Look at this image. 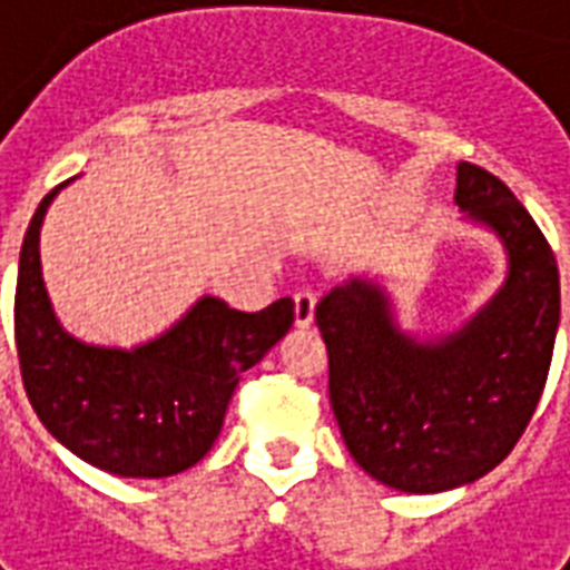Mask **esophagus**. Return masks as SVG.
I'll list each match as a JSON object with an SVG mask.
<instances>
[{"label": "esophagus", "mask_w": 570, "mask_h": 570, "mask_svg": "<svg viewBox=\"0 0 570 570\" xmlns=\"http://www.w3.org/2000/svg\"><path fill=\"white\" fill-rule=\"evenodd\" d=\"M293 302H295V325H298V328L313 325V313H316V295H313V289H298V293L293 295Z\"/></svg>", "instance_id": "1"}]
</instances>
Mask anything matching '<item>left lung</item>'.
Segmentation results:
<instances>
[{
	"label": "left lung",
	"mask_w": 570,
	"mask_h": 570,
	"mask_svg": "<svg viewBox=\"0 0 570 570\" xmlns=\"http://www.w3.org/2000/svg\"><path fill=\"white\" fill-rule=\"evenodd\" d=\"M455 204L509 250L485 311L441 343L399 334L387 298L361 277L316 304L328 396L352 459L384 485L438 494L485 476L527 432L559 328L557 257L500 177L459 165Z\"/></svg>",
	"instance_id": "obj_1"
}]
</instances>
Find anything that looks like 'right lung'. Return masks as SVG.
Returning <instances> with one entry per match:
<instances>
[{
    "mask_svg": "<svg viewBox=\"0 0 570 570\" xmlns=\"http://www.w3.org/2000/svg\"><path fill=\"white\" fill-rule=\"evenodd\" d=\"M56 191L31 215L17 268L13 340L26 396L40 423L94 468L174 476L213 450L239 375L293 325V298L242 313L206 295L147 346H85L61 331L40 277V222Z\"/></svg>",
    "mask_w": 570,
    "mask_h": 570,
    "instance_id": "1",
    "label": "right lung"
}]
</instances>
